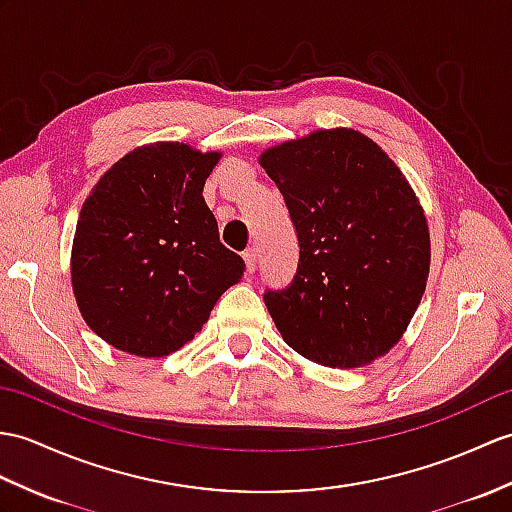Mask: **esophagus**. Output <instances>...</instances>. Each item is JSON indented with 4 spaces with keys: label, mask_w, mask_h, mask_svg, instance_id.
<instances>
[{
    "label": "esophagus",
    "mask_w": 512,
    "mask_h": 512,
    "mask_svg": "<svg viewBox=\"0 0 512 512\" xmlns=\"http://www.w3.org/2000/svg\"><path fill=\"white\" fill-rule=\"evenodd\" d=\"M244 261H246V270L255 272V268H257V251H255V248H248V251H244Z\"/></svg>",
    "instance_id": "1"
}]
</instances>
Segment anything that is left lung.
<instances>
[{
  "instance_id": "obj_1",
  "label": "left lung",
  "mask_w": 512,
  "mask_h": 512,
  "mask_svg": "<svg viewBox=\"0 0 512 512\" xmlns=\"http://www.w3.org/2000/svg\"><path fill=\"white\" fill-rule=\"evenodd\" d=\"M299 237L288 288L266 290L279 334L303 358L355 368L401 340L430 275V231L406 176L353 128L314 130L261 152Z\"/></svg>"
}]
</instances>
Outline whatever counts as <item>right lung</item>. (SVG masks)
<instances>
[{"mask_svg": "<svg viewBox=\"0 0 512 512\" xmlns=\"http://www.w3.org/2000/svg\"><path fill=\"white\" fill-rule=\"evenodd\" d=\"M222 152L178 141L124 154L91 189L71 246V288L111 347L161 358L192 340L244 259L220 242L202 198Z\"/></svg>", "mask_w": 512, "mask_h": 512, "instance_id": "obj_1", "label": "right lung"}]
</instances>
